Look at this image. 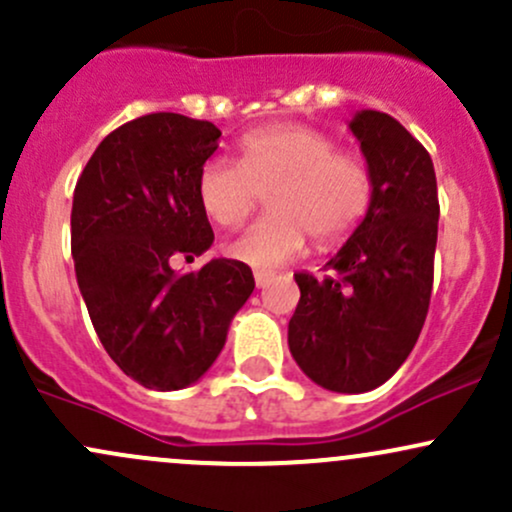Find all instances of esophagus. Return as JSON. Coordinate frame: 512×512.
Here are the masks:
<instances>
[{"instance_id":"obj_1","label":"esophagus","mask_w":512,"mask_h":512,"mask_svg":"<svg viewBox=\"0 0 512 512\" xmlns=\"http://www.w3.org/2000/svg\"><path fill=\"white\" fill-rule=\"evenodd\" d=\"M272 279H274L272 272H255V284H257V289H264V286H267Z\"/></svg>"}]
</instances>
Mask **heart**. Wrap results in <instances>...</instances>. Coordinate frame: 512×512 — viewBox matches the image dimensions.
Instances as JSON below:
<instances>
[{
	"label": "heart",
	"mask_w": 512,
	"mask_h": 512,
	"mask_svg": "<svg viewBox=\"0 0 512 512\" xmlns=\"http://www.w3.org/2000/svg\"><path fill=\"white\" fill-rule=\"evenodd\" d=\"M267 192L269 214L228 243L238 262L272 269L308 250L342 243L361 226L375 197L368 163L320 129L276 125L248 132L238 142V163L207 161L197 195L214 223L233 228L248 219Z\"/></svg>",
	"instance_id": "b5f03b06"
}]
</instances>
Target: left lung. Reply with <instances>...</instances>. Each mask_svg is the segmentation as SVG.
Wrapping results in <instances>:
<instances>
[{
	"label": "left lung",
	"mask_w": 512,
	"mask_h": 512,
	"mask_svg": "<svg viewBox=\"0 0 512 512\" xmlns=\"http://www.w3.org/2000/svg\"><path fill=\"white\" fill-rule=\"evenodd\" d=\"M349 129L373 173L375 197L322 279L296 274L301 301L289 349L313 383L358 395L390 380L419 339L440 207L431 156L395 117L358 110Z\"/></svg>",
	"instance_id": "8db88e82"
}]
</instances>
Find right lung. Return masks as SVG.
Masks as SVG:
<instances>
[{
	"label": "right lung",
	"instance_id": "obj_1",
	"mask_svg": "<svg viewBox=\"0 0 512 512\" xmlns=\"http://www.w3.org/2000/svg\"><path fill=\"white\" fill-rule=\"evenodd\" d=\"M219 137L207 120L137 117L98 144L76 182L79 291L108 356L149 390L197 383L255 289L252 269L238 260L219 257L187 274L170 267L214 243L197 178Z\"/></svg>",
	"mask_w": 512,
	"mask_h": 512
}]
</instances>
